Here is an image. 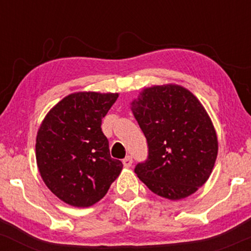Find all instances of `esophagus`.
Wrapping results in <instances>:
<instances>
[{
    "mask_svg": "<svg viewBox=\"0 0 251 251\" xmlns=\"http://www.w3.org/2000/svg\"><path fill=\"white\" fill-rule=\"evenodd\" d=\"M132 162H133V160H132L131 155H127V157L124 158V159H123V164H124V166H125V168H131Z\"/></svg>",
    "mask_w": 251,
    "mask_h": 251,
    "instance_id": "1",
    "label": "esophagus"
}]
</instances>
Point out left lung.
I'll return each instance as SVG.
<instances>
[{"instance_id": "8db88e82", "label": "left lung", "mask_w": 251, "mask_h": 251, "mask_svg": "<svg viewBox=\"0 0 251 251\" xmlns=\"http://www.w3.org/2000/svg\"><path fill=\"white\" fill-rule=\"evenodd\" d=\"M146 140V160L134 168L139 179L160 197L181 200L208 180L218 143L214 125L191 92L178 85L153 86L132 102Z\"/></svg>"}]
</instances>
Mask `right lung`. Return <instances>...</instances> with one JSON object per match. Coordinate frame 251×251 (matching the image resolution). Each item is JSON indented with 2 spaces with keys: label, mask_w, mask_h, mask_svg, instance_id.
I'll list each match as a JSON object with an SVG mask.
<instances>
[{
  "label": "right lung",
  "mask_w": 251,
  "mask_h": 251,
  "mask_svg": "<svg viewBox=\"0 0 251 251\" xmlns=\"http://www.w3.org/2000/svg\"><path fill=\"white\" fill-rule=\"evenodd\" d=\"M118 93L79 92L50 109L36 137V163L56 197L85 208L99 201L123 170L109 154L101 120Z\"/></svg>",
  "instance_id": "obj_1"
}]
</instances>
